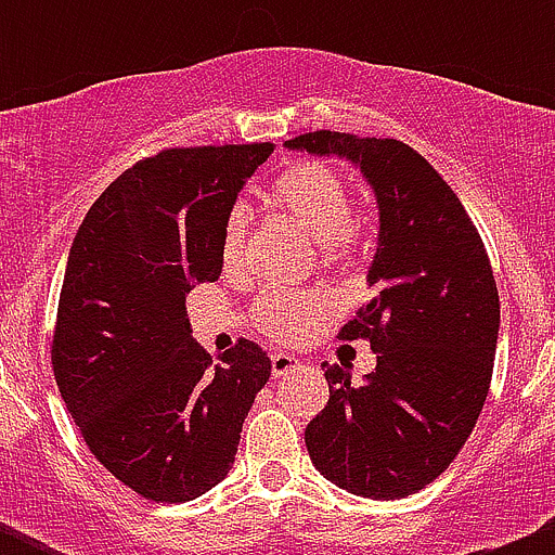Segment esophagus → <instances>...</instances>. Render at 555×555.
<instances>
[{"label":"esophagus","mask_w":555,"mask_h":555,"mask_svg":"<svg viewBox=\"0 0 555 555\" xmlns=\"http://www.w3.org/2000/svg\"><path fill=\"white\" fill-rule=\"evenodd\" d=\"M300 365H304V362H300L295 354H284V351H276V354L271 357V376L282 378V376H287V373L298 371Z\"/></svg>","instance_id":"1"}]
</instances>
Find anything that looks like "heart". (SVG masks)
<instances>
[{
    "mask_svg": "<svg viewBox=\"0 0 555 555\" xmlns=\"http://www.w3.org/2000/svg\"><path fill=\"white\" fill-rule=\"evenodd\" d=\"M271 201L293 217L300 228L324 246L330 257L340 255L354 238L351 220L349 184L333 169L322 164H293L276 177L271 188ZM246 211L233 206L225 217L220 238V260L225 268H236L244 255ZM324 300L317 295L268 293L257 300V324L279 340H298L322 317Z\"/></svg>",
    "mask_w": 555,
    "mask_h": 555,
    "instance_id": "b5f03b06",
    "label": "heart"
}]
</instances>
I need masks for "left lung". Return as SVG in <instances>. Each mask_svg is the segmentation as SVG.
<instances>
[{
	"label": "left lung",
	"instance_id": "obj_1",
	"mask_svg": "<svg viewBox=\"0 0 555 555\" xmlns=\"http://www.w3.org/2000/svg\"><path fill=\"white\" fill-rule=\"evenodd\" d=\"M360 169L378 206L371 304L340 338H371L362 384L324 362L330 400L306 427L313 467L349 494L400 500L433 483L473 433L494 367L500 295L462 201L397 139L313 131L284 142Z\"/></svg>",
	"mask_w": 555,
	"mask_h": 555
}]
</instances>
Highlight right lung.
<instances>
[{"instance_id":"add662e5","label":"right lung","mask_w":555,"mask_h":555,"mask_svg":"<svg viewBox=\"0 0 555 555\" xmlns=\"http://www.w3.org/2000/svg\"><path fill=\"white\" fill-rule=\"evenodd\" d=\"M273 144L166 150L88 209L66 260L53 373L93 456L153 502H190L233 467L271 360L238 340L211 362L184 298L222 273L220 238Z\"/></svg>"}]
</instances>
